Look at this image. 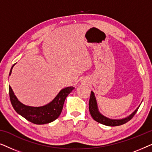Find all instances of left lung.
<instances>
[{
    "label": "left lung",
    "mask_w": 152,
    "mask_h": 152,
    "mask_svg": "<svg viewBox=\"0 0 152 152\" xmlns=\"http://www.w3.org/2000/svg\"><path fill=\"white\" fill-rule=\"evenodd\" d=\"M140 104L137 107V109L132 114H130L129 115L126 116L125 118H122V119H111V118L106 117V116L102 115L99 112L98 107H97L96 97L95 96L93 91H91V97L90 99H89V111H90V113L93 118V120H95V121L99 122V123L104 124V125L109 126H115L125 124L126 122L129 121L134 117L135 114L136 113L137 111H138V109H139V107H140Z\"/></svg>",
    "instance_id": "obj_1"
}]
</instances>
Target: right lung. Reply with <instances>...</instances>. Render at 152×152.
<instances>
[{
  "label": "right lung",
  "instance_id": "obj_1",
  "mask_svg": "<svg viewBox=\"0 0 152 152\" xmlns=\"http://www.w3.org/2000/svg\"><path fill=\"white\" fill-rule=\"evenodd\" d=\"M16 64H14L10 70L9 75L12 73V70ZM75 89L73 86L66 87L59 91L55 98L47 104L41 107H30L25 105L18 100L11 86H9L10 101L14 110L27 120L36 124H44L53 122L61 114L66 97Z\"/></svg>",
  "mask_w": 152,
  "mask_h": 152
}]
</instances>
